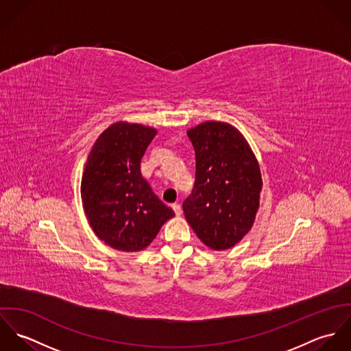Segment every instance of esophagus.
<instances>
[{"label": "esophagus", "instance_id": "obj_1", "mask_svg": "<svg viewBox=\"0 0 351 351\" xmlns=\"http://www.w3.org/2000/svg\"><path fill=\"white\" fill-rule=\"evenodd\" d=\"M171 208H173V210H174V213H176L177 216L181 215V205H180V204H177V202L171 204Z\"/></svg>", "mask_w": 351, "mask_h": 351}]
</instances>
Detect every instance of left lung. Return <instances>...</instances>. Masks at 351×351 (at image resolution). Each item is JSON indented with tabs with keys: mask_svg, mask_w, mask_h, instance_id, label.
I'll list each match as a JSON object with an SVG mask.
<instances>
[{
	"mask_svg": "<svg viewBox=\"0 0 351 351\" xmlns=\"http://www.w3.org/2000/svg\"><path fill=\"white\" fill-rule=\"evenodd\" d=\"M188 136L196 152V181L182 204L185 217L205 246L231 249L250 231L259 208L258 160L228 123H201Z\"/></svg>",
	"mask_w": 351,
	"mask_h": 351,
	"instance_id": "left-lung-1",
	"label": "left lung"
}]
</instances>
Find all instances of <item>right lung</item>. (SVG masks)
Here are the masks:
<instances>
[{
	"label": "right lung",
	"instance_id": "obj_1",
	"mask_svg": "<svg viewBox=\"0 0 351 351\" xmlns=\"http://www.w3.org/2000/svg\"><path fill=\"white\" fill-rule=\"evenodd\" d=\"M156 135L142 124L108 127L88 155L81 197L95 234L120 251L146 249L174 212L142 177L141 160Z\"/></svg>",
	"mask_w": 351,
	"mask_h": 351
}]
</instances>
